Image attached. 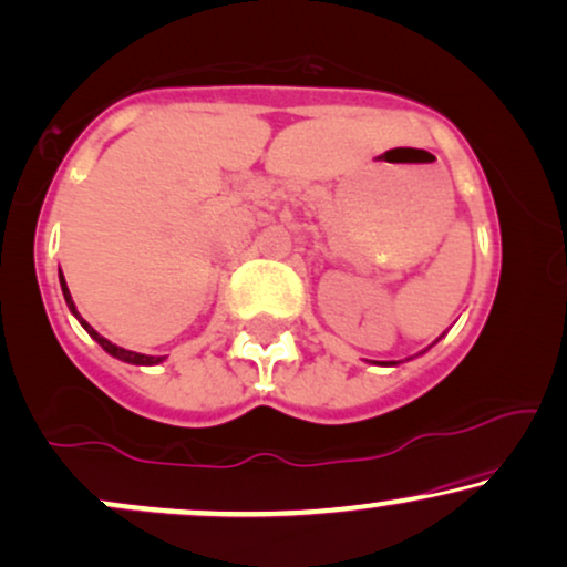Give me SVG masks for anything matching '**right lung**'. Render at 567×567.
Masks as SVG:
<instances>
[{"label":"right lung","mask_w":567,"mask_h":567,"mask_svg":"<svg viewBox=\"0 0 567 567\" xmlns=\"http://www.w3.org/2000/svg\"><path fill=\"white\" fill-rule=\"evenodd\" d=\"M60 286H63V297H65V302H69V308H71V312L73 316L79 318V321H82V326L86 329V334H90L92 339H95V342L100 344V348H103L105 352H111L113 358H118V361H126V363H135V365H151V363H158L162 361V358H156V355H143V352H132V350H124V348H118V344H113V342H109V339L105 337H100L95 329H92L90 323L84 321L82 316H79L76 312V308H73V302H71V295H69V286H65V281H63V276H60Z\"/></svg>","instance_id":"1"}]
</instances>
